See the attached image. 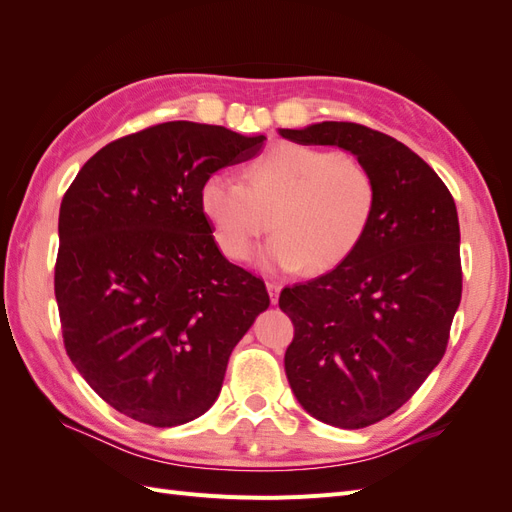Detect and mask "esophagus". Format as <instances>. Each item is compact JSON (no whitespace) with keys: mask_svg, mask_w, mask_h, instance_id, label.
Masks as SVG:
<instances>
[{"mask_svg":"<svg viewBox=\"0 0 512 512\" xmlns=\"http://www.w3.org/2000/svg\"><path fill=\"white\" fill-rule=\"evenodd\" d=\"M267 290H269V297H271V303L275 305L277 299H280V292H282V284L277 282H267Z\"/></svg>","mask_w":512,"mask_h":512,"instance_id":"1","label":"esophagus"}]
</instances>
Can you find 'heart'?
Segmentation results:
<instances>
[{"instance_id":"obj_1","label":"heart","mask_w":512,"mask_h":512,"mask_svg":"<svg viewBox=\"0 0 512 512\" xmlns=\"http://www.w3.org/2000/svg\"><path fill=\"white\" fill-rule=\"evenodd\" d=\"M198 203L230 260L250 258L273 228L271 265L324 273L344 265L365 241L378 209V181L350 153L280 143L243 168V183L207 177Z\"/></svg>"}]
</instances>
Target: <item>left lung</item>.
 <instances>
[{"label": "left lung", "mask_w": 512, "mask_h": 512, "mask_svg": "<svg viewBox=\"0 0 512 512\" xmlns=\"http://www.w3.org/2000/svg\"><path fill=\"white\" fill-rule=\"evenodd\" d=\"M280 134L342 147L378 181L376 218L359 250L280 294L294 324L284 367L299 404L327 425L369 427L404 406L446 352L463 280L455 200L423 158L361 123Z\"/></svg>", "instance_id": "8db88e82"}]
</instances>
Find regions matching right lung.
<instances>
[{"label":"right lung","mask_w":512,"mask_h":512,"mask_svg":"<svg viewBox=\"0 0 512 512\" xmlns=\"http://www.w3.org/2000/svg\"><path fill=\"white\" fill-rule=\"evenodd\" d=\"M265 136L166 121L91 156L59 209L55 299L74 367L108 406L175 427L218 399L230 352L269 307L260 277L228 262L200 211L215 170Z\"/></svg>","instance_id":"obj_1"}]
</instances>
